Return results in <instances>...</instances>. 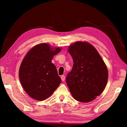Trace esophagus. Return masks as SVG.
<instances>
[{"instance_id": "esophagus-1", "label": "esophagus", "mask_w": 127, "mask_h": 127, "mask_svg": "<svg viewBox=\"0 0 127 127\" xmlns=\"http://www.w3.org/2000/svg\"><path fill=\"white\" fill-rule=\"evenodd\" d=\"M61 79H62V81H65V76H64V75H63V76H61Z\"/></svg>"}]
</instances>
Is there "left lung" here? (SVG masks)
Here are the masks:
<instances>
[{"label": "left lung", "instance_id": "8db88e82", "mask_svg": "<svg viewBox=\"0 0 127 127\" xmlns=\"http://www.w3.org/2000/svg\"><path fill=\"white\" fill-rule=\"evenodd\" d=\"M68 50L74 62L66 77L70 93L79 102L91 101L106 87L108 79L106 64L97 50L87 42L77 41Z\"/></svg>", "mask_w": 127, "mask_h": 127}]
</instances>
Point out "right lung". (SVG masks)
I'll return each mask as SVG.
<instances>
[{"label": "right lung", "mask_w": 127, "mask_h": 127, "mask_svg": "<svg viewBox=\"0 0 127 127\" xmlns=\"http://www.w3.org/2000/svg\"><path fill=\"white\" fill-rule=\"evenodd\" d=\"M61 51L46 43L30 49L20 65L19 77L23 89L33 99L42 101L50 97L62 82L54 64V56Z\"/></svg>", "instance_id": "right-lung-1"}]
</instances>
